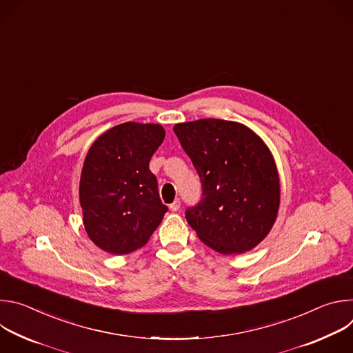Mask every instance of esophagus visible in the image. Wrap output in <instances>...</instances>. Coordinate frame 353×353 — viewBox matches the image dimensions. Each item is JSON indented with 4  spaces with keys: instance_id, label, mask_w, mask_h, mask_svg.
Returning a JSON list of instances; mask_svg holds the SVG:
<instances>
[{
    "instance_id": "esophagus-1",
    "label": "esophagus",
    "mask_w": 353,
    "mask_h": 353,
    "mask_svg": "<svg viewBox=\"0 0 353 353\" xmlns=\"http://www.w3.org/2000/svg\"><path fill=\"white\" fill-rule=\"evenodd\" d=\"M180 205H181V203H180V199H174L173 203L169 205V208L173 211V212H176V211H179L180 210Z\"/></svg>"
}]
</instances>
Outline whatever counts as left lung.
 Returning a JSON list of instances; mask_svg holds the SVG:
<instances>
[{
    "instance_id": "left-lung-1",
    "label": "left lung",
    "mask_w": 353,
    "mask_h": 353,
    "mask_svg": "<svg viewBox=\"0 0 353 353\" xmlns=\"http://www.w3.org/2000/svg\"><path fill=\"white\" fill-rule=\"evenodd\" d=\"M173 130L203 188L198 203L185 210L188 225L221 254L254 248L279 207L278 172L265 143L247 127L218 119Z\"/></svg>"
}]
</instances>
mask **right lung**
I'll return each mask as SVG.
<instances>
[{
	"mask_svg": "<svg viewBox=\"0 0 353 353\" xmlns=\"http://www.w3.org/2000/svg\"><path fill=\"white\" fill-rule=\"evenodd\" d=\"M163 138L159 124L124 123L89 149L79 183L83 225L90 240L110 254H128L146 244L168 212L149 170Z\"/></svg>",
	"mask_w": 353,
	"mask_h": 353,
	"instance_id": "right-lung-1",
	"label": "right lung"
}]
</instances>
